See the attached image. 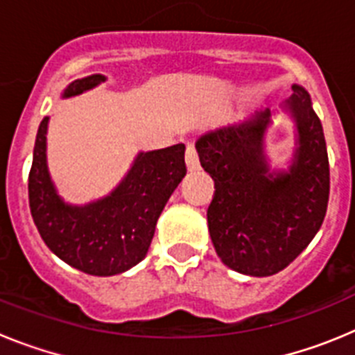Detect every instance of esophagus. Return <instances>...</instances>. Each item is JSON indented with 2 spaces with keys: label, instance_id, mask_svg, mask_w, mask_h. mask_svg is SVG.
I'll use <instances>...</instances> for the list:
<instances>
[{
  "label": "esophagus",
  "instance_id": "esophagus-1",
  "mask_svg": "<svg viewBox=\"0 0 355 355\" xmlns=\"http://www.w3.org/2000/svg\"><path fill=\"white\" fill-rule=\"evenodd\" d=\"M184 162H187V168L190 172H196L200 168L199 156H197V150L193 146L187 147V155H184Z\"/></svg>",
  "mask_w": 355,
  "mask_h": 355
}]
</instances>
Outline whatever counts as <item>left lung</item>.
I'll return each instance as SVG.
<instances>
[{
    "instance_id": "left-lung-1",
    "label": "left lung",
    "mask_w": 355,
    "mask_h": 355,
    "mask_svg": "<svg viewBox=\"0 0 355 355\" xmlns=\"http://www.w3.org/2000/svg\"><path fill=\"white\" fill-rule=\"evenodd\" d=\"M283 103L295 124L288 167L272 168L265 153L270 108L200 135V165L215 181L208 229L225 266L252 277L286 268L318 233L329 202L324 128L300 85Z\"/></svg>"
}]
</instances>
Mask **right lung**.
Returning a JSON list of instances; mask_svg holds the SVG:
<instances>
[{"label": "right lung", "instance_id": "right-lung-1", "mask_svg": "<svg viewBox=\"0 0 355 355\" xmlns=\"http://www.w3.org/2000/svg\"><path fill=\"white\" fill-rule=\"evenodd\" d=\"M106 81L103 74L69 83L62 97L80 96ZM48 124L37 131L28 196L33 222L44 243L62 261L89 275H117L142 261L155 236L156 222L187 175L184 144L135 156L121 183L87 205L65 202L48 168Z\"/></svg>", "mask_w": 355, "mask_h": 355}]
</instances>
